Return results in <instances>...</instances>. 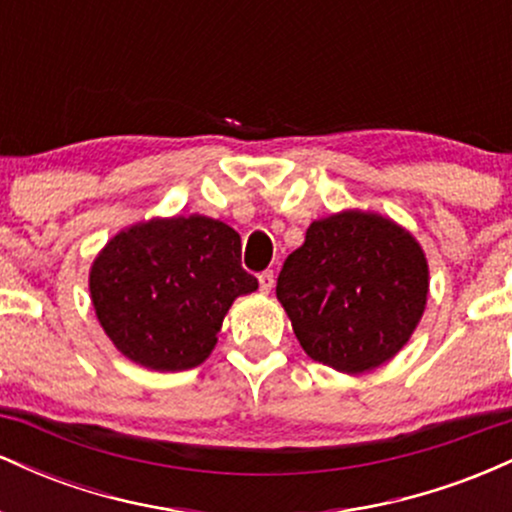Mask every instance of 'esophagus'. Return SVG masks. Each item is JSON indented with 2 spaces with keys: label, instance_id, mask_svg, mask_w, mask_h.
I'll return each mask as SVG.
<instances>
[{
  "label": "esophagus",
  "instance_id": "obj_1",
  "mask_svg": "<svg viewBox=\"0 0 512 512\" xmlns=\"http://www.w3.org/2000/svg\"><path fill=\"white\" fill-rule=\"evenodd\" d=\"M257 281H260V291L269 293V291H272V286H274V272H272V269H267V272H262L260 276H257Z\"/></svg>",
  "mask_w": 512,
  "mask_h": 512
}]
</instances>
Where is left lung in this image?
I'll return each mask as SVG.
<instances>
[{"mask_svg":"<svg viewBox=\"0 0 512 512\" xmlns=\"http://www.w3.org/2000/svg\"><path fill=\"white\" fill-rule=\"evenodd\" d=\"M426 296L421 245L395 221L363 211L310 223L276 279L305 354L342 373L390 361L419 325Z\"/></svg>","mask_w":512,"mask_h":512,"instance_id":"1","label":"left lung"}]
</instances>
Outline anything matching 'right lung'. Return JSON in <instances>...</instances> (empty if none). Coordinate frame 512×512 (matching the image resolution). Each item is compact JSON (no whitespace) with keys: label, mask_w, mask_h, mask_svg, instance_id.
Wrapping results in <instances>:
<instances>
[{"label":"right lung","mask_w":512,"mask_h":512,"mask_svg":"<svg viewBox=\"0 0 512 512\" xmlns=\"http://www.w3.org/2000/svg\"><path fill=\"white\" fill-rule=\"evenodd\" d=\"M88 289L122 354L175 373L211 354L223 315L257 289V279L240 264L238 233L192 214L117 233L93 262Z\"/></svg>","instance_id":"1"}]
</instances>
